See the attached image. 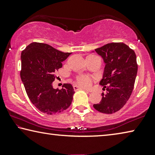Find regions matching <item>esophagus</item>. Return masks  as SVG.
Returning a JSON list of instances; mask_svg holds the SVG:
<instances>
[{"label": "esophagus", "instance_id": "1", "mask_svg": "<svg viewBox=\"0 0 155 155\" xmlns=\"http://www.w3.org/2000/svg\"><path fill=\"white\" fill-rule=\"evenodd\" d=\"M73 87H74V90L75 91H79V90H81V91H86V92H89V91H87V90H85L84 88H83V87H81L79 86H78V85H74Z\"/></svg>", "mask_w": 155, "mask_h": 155}]
</instances>
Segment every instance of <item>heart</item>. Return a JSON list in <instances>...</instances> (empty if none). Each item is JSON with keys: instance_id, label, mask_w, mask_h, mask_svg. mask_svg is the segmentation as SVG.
I'll return each instance as SVG.
<instances>
[{"instance_id": "heart-1", "label": "heart", "mask_w": 155, "mask_h": 155, "mask_svg": "<svg viewBox=\"0 0 155 155\" xmlns=\"http://www.w3.org/2000/svg\"><path fill=\"white\" fill-rule=\"evenodd\" d=\"M88 57H96V55H91ZM77 83L82 87H89L92 84V79L91 77H87V76L81 75L79 76L77 78Z\"/></svg>"}]
</instances>
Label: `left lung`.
Segmentation results:
<instances>
[{"instance_id": "left-lung-1", "label": "left lung", "mask_w": 155, "mask_h": 155, "mask_svg": "<svg viewBox=\"0 0 155 155\" xmlns=\"http://www.w3.org/2000/svg\"><path fill=\"white\" fill-rule=\"evenodd\" d=\"M94 51L105 63L100 84L107 92L101 94V101L93 107L101 113L111 114L124 107L133 91L138 71L137 55L122 42L107 44Z\"/></svg>"}]
</instances>
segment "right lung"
<instances>
[{
	"mask_svg": "<svg viewBox=\"0 0 155 155\" xmlns=\"http://www.w3.org/2000/svg\"><path fill=\"white\" fill-rule=\"evenodd\" d=\"M71 53H64L44 43L33 42L21 52L20 76L33 104L48 115L59 114L71 105L74 91L70 84L54 89L55 71Z\"/></svg>",
	"mask_w": 155,
	"mask_h": 155,
	"instance_id": "obj_1",
	"label": "right lung"
}]
</instances>
